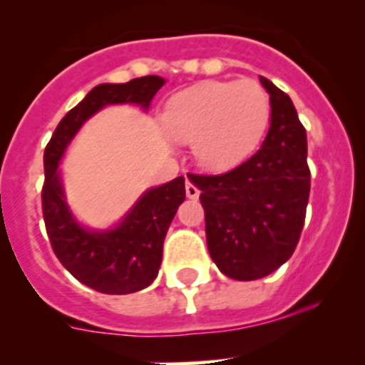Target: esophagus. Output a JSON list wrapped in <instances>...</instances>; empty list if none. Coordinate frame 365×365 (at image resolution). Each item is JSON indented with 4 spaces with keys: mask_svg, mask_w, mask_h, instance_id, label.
Instances as JSON below:
<instances>
[{
    "mask_svg": "<svg viewBox=\"0 0 365 365\" xmlns=\"http://www.w3.org/2000/svg\"><path fill=\"white\" fill-rule=\"evenodd\" d=\"M186 195H187V198H191V200L198 198L200 196V190L196 187L193 179H186Z\"/></svg>",
    "mask_w": 365,
    "mask_h": 365,
    "instance_id": "obj_1",
    "label": "esophagus"
}]
</instances>
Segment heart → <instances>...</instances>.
<instances>
[{"mask_svg":"<svg viewBox=\"0 0 365 365\" xmlns=\"http://www.w3.org/2000/svg\"><path fill=\"white\" fill-rule=\"evenodd\" d=\"M267 93L255 81H207L175 93L163 106V133L193 143L205 169L222 172L253 153L269 122Z\"/></svg>","mask_w":365,"mask_h":365,"instance_id":"heart-1","label":"heart"}]
</instances>
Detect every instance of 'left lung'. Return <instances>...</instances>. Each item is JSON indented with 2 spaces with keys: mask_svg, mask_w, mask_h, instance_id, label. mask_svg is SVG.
Segmentation results:
<instances>
[{
  "mask_svg": "<svg viewBox=\"0 0 365 365\" xmlns=\"http://www.w3.org/2000/svg\"><path fill=\"white\" fill-rule=\"evenodd\" d=\"M260 83L271 100L260 150L222 175H193L208 253L236 281L269 276L293 255L310 193L307 134L292 98L265 77Z\"/></svg>",
  "mask_w": 365,
  "mask_h": 365,
  "instance_id": "obj_1",
  "label": "left lung"
}]
</instances>
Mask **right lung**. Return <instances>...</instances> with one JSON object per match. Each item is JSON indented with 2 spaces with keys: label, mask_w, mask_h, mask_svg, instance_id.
<instances>
[{
  "label": "right lung",
  "mask_w": 365,
  "mask_h": 365,
  "mask_svg": "<svg viewBox=\"0 0 365 365\" xmlns=\"http://www.w3.org/2000/svg\"><path fill=\"white\" fill-rule=\"evenodd\" d=\"M165 84L145 76L124 84H98L56 125L44 150L43 215L55 255L65 269L89 288L106 294H128L148 288L162 264L163 240L186 198L184 178L148 187L118 222L105 229L84 226L67 203L60 163L81 128L108 105H136L148 112Z\"/></svg>",
  "instance_id": "add662e5"
}]
</instances>
